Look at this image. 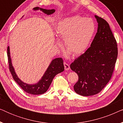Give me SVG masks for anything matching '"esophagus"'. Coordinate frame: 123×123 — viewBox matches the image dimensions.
<instances>
[{"mask_svg":"<svg viewBox=\"0 0 123 123\" xmlns=\"http://www.w3.org/2000/svg\"><path fill=\"white\" fill-rule=\"evenodd\" d=\"M64 69L65 70H68L70 69L69 65L66 63H64Z\"/></svg>","mask_w":123,"mask_h":123,"instance_id":"obj_1","label":"esophagus"}]
</instances>
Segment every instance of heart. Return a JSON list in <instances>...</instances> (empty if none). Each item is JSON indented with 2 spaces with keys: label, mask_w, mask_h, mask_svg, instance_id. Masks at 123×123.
<instances>
[{
  "label": "heart",
  "mask_w": 123,
  "mask_h": 123,
  "mask_svg": "<svg viewBox=\"0 0 123 123\" xmlns=\"http://www.w3.org/2000/svg\"><path fill=\"white\" fill-rule=\"evenodd\" d=\"M95 31L96 25L93 20L78 16L62 19L55 28L57 36L64 40L65 48L74 56L85 53ZM57 44L60 45L59 42Z\"/></svg>",
  "instance_id": "obj_1"
}]
</instances>
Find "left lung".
I'll return each instance as SVG.
<instances>
[{"label": "left lung", "instance_id": "8db88e82", "mask_svg": "<svg viewBox=\"0 0 123 123\" xmlns=\"http://www.w3.org/2000/svg\"><path fill=\"white\" fill-rule=\"evenodd\" d=\"M95 18L98 28L91 46L70 66L78 75L74 90L83 96L96 95L106 86L111 78L117 57V43L109 23L98 16Z\"/></svg>", "mask_w": 123, "mask_h": 123}]
</instances>
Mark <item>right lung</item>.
I'll use <instances>...</instances> for the list:
<instances>
[{
  "mask_svg": "<svg viewBox=\"0 0 123 123\" xmlns=\"http://www.w3.org/2000/svg\"><path fill=\"white\" fill-rule=\"evenodd\" d=\"M34 11L40 9L43 11V13L47 15L53 14L55 12V9H45L39 7H35L33 9ZM7 55L8 63H9V68L12 77L16 83L25 91L27 93L32 94V95H41L47 91L51 85L53 78L58 73H61L64 70V67L63 64V60L61 58H55L52 60L49 66L45 72L44 74L42 77L38 82L33 84V85H29V84L24 83L18 78L17 75L14 69L13 68L12 60L10 55L9 46L7 48Z\"/></svg>",
  "mask_w": 123,
  "mask_h": 123,
  "instance_id": "obj_1",
  "label": "right lung"
}]
</instances>
